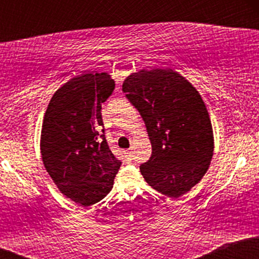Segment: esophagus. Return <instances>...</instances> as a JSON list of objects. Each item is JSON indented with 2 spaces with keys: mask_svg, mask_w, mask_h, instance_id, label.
<instances>
[{
  "mask_svg": "<svg viewBox=\"0 0 259 259\" xmlns=\"http://www.w3.org/2000/svg\"><path fill=\"white\" fill-rule=\"evenodd\" d=\"M126 156H127V157H129V158H132V156H133L132 151H126Z\"/></svg>",
  "mask_w": 259,
  "mask_h": 259,
  "instance_id": "34e87169",
  "label": "esophagus"
}]
</instances>
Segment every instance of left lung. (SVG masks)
<instances>
[{
  "label": "left lung",
  "mask_w": 259,
  "mask_h": 259,
  "mask_svg": "<svg viewBox=\"0 0 259 259\" xmlns=\"http://www.w3.org/2000/svg\"><path fill=\"white\" fill-rule=\"evenodd\" d=\"M146 125L152 154L140 171L146 183L177 198L200 183L214 150L209 114L198 91L173 69L140 70L123 82Z\"/></svg>",
  "instance_id": "1"
}]
</instances>
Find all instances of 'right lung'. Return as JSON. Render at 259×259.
Returning a JSON list of instances; mask_svg holds the SVG:
<instances>
[{"instance_id":"obj_1","label":"right lung","mask_w":259,"mask_h":259,"mask_svg":"<svg viewBox=\"0 0 259 259\" xmlns=\"http://www.w3.org/2000/svg\"><path fill=\"white\" fill-rule=\"evenodd\" d=\"M107 73L82 74L58 89L50 101L40 148L47 173L67 198L88 207L112 190L121 162L105 138L102 103L114 90Z\"/></svg>"}]
</instances>
